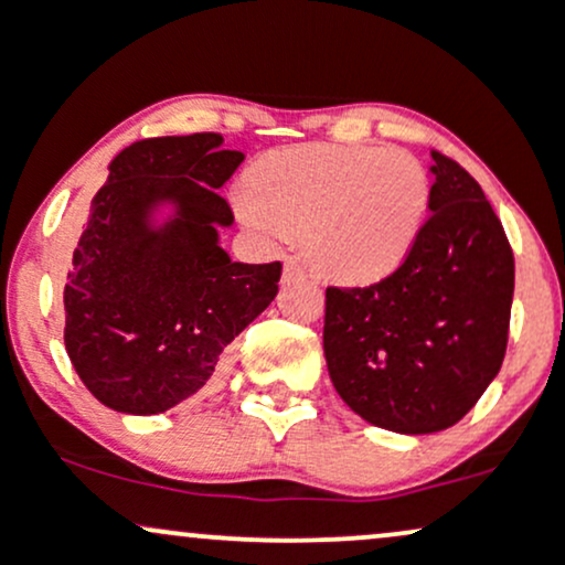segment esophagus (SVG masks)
Here are the masks:
<instances>
[{"mask_svg":"<svg viewBox=\"0 0 565 565\" xmlns=\"http://www.w3.org/2000/svg\"><path fill=\"white\" fill-rule=\"evenodd\" d=\"M305 270H302V265L297 263V260H284V278H297V276H302Z\"/></svg>","mask_w":565,"mask_h":565,"instance_id":"34e87169","label":"esophagus"}]
</instances>
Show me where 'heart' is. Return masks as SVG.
I'll return each instance as SVG.
<instances>
[{
	"instance_id": "1",
	"label": "heart",
	"mask_w": 565,
	"mask_h": 565,
	"mask_svg": "<svg viewBox=\"0 0 565 565\" xmlns=\"http://www.w3.org/2000/svg\"><path fill=\"white\" fill-rule=\"evenodd\" d=\"M233 201L265 238L300 231L319 274L369 284L412 255L430 204V178L404 148L300 142L257 159Z\"/></svg>"
}]
</instances>
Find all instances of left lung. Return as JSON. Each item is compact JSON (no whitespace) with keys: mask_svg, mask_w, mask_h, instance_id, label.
Masks as SVG:
<instances>
[{"mask_svg":"<svg viewBox=\"0 0 565 565\" xmlns=\"http://www.w3.org/2000/svg\"><path fill=\"white\" fill-rule=\"evenodd\" d=\"M430 217L401 268L327 289L323 355L340 398L404 436L457 425L499 374L515 260L481 185L433 151Z\"/></svg>","mask_w":565,"mask_h":565,"instance_id":"1","label":"left lung"}]
</instances>
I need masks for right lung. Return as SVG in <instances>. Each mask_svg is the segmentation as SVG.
<instances>
[{"label":"right lung","mask_w":565,"mask_h":565,"mask_svg":"<svg viewBox=\"0 0 565 565\" xmlns=\"http://www.w3.org/2000/svg\"><path fill=\"white\" fill-rule=\"evenodd\" d=\"M215 132L132 142L108 180L71 260L68 359L103 406L161 414L199 393L223 350L274 302L281 263H233L217 193L244 161Z\"/></svg>","instance_id":"obj_1"}]
</instances>
